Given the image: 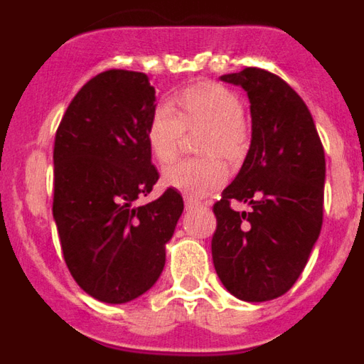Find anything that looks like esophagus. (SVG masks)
I'll list each match as a JSON object with an SVG mask.
<instances>
[{"mask_svg":"<svg viewBox=\"0 0 364 364\" xmlns=\"http://www.w3.org/2000/svg\"><path fill=\"white\" fill-rule=\"evenodd\" d=\"M184 204L188 210H191V208H197V205H200V200L189 197V195H184Z\"/></svg>","mask_w":364,"mask_h":364,"instance_id":"obj_1","label":"esophagus"}]
</instances>
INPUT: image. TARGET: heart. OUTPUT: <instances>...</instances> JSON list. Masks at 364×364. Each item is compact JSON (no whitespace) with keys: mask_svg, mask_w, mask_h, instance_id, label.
Listing matches in <instances>:
<instances>
[{"mask_svg":"<svg viewBox=\"0 0 364 364\" xmlns=\"http://www.w3.org/2000/svg\"><path fill=\"white\" fill-rule=\"evenodd\" d=\"M169 105H159L147 124V146L154 160L169 164L178 153L180 138L188 127H205L200 151L204 159H186L164 171V182L193 198L210 195L228 178L226 164L218 159L239 160L247 149V127L244 124L242 100L226 85L198 82L175 96Z\"/></svg>","mask_w":364,"mask_h":364,"instance_id":"b5f03b06","label":"heart"}]
</instances>
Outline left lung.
<instances>
[{
	"instance_id": "left-lung-1",
	"label": "left lung",
	"mask_w": 364,
	"mask_h": 364,
	"mask_svg": "<svg viewBox=\"0 0 364 364\" xmlns=\"http://www.w3.org/2000/svg\"><path fill=\"white\" fill-rule=\"evenodd\" d=\"M250 98L252 144L239 175L213 205L211 255L240 301H272L302 273L323 226L324 149L301 96L277 74L246 67L224 74ZM242 201L250 212H235Z\"/></svg>"
}]
</instances>
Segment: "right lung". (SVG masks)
I'll return each instance as SVG.
<instances>
[{
	"instance_id": "1",
	"label": "right lung",
	"mask_w": 364,
	"mask_h": 364,
	"mask_svg": "<svg viewBox=\"0 0 364 364\" xmlns=\"http://www.w3.org/2000/svg\"><path fill=\"white\" fill-rule=\"evenodd\" d=\"M147 74L111 69L74 96L54 140L53 215L65 264L85 294L122 304L159 281L184 200L176 189L140 205L159 180L147 124Z\"/></svg>"
}]
</instances>
